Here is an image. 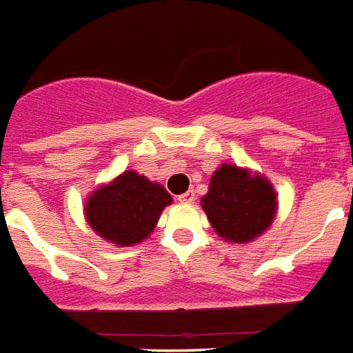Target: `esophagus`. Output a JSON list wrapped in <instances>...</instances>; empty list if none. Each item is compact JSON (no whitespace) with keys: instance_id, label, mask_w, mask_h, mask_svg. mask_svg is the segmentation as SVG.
Listing matches in <instances>:
<instances>
[{"instance_id":"1","label":"esophagus","mask_w":353,"mask_h":353,"mask_svg":"<svg viewBox=\"0 0 353 353\" xmlns=\"http://www.w3.org/2000/svg\"><path fill=\"white\" fill-rule=\"evenodd\" d=\"M179 202H182V204H191V202H193L194 200V191L193 190H190V191H185V193H182L179 196Z\"/></svg>"}]
</instances>
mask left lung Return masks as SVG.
<instances>
[{"label":"left lung","instance_id":"obj_1","mask_svg":"<svg viewBox=\"0 0 353 353\" xmlns=\"http://www.w3.org/2000/svg\"><path fill=\"white\" fill-rule=\"evenodd\" d=\"M200 202L216 235L236 244L262 235L277 213V193L272 182L231 163H222L211 174L210 191Z\"/></svg>","mask_w":353,"mask_h":353}]
</instances>
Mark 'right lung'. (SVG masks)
<instances>
[{
	"mask_svg": "<svg viewBox=\"0 0 353 353\" xmlns=\"http://www.w3.org/2000/svg\"><path fill=\"white\" fill-rule=\"evenodd\" d=\"M171 194L159 182L137 171L98 188L85 202V219L92 231L118 246H134L153 233Z\"/></svg>",
	"mask_w": 353,
	"mask_h": 353,
	"instance_id": "add662e5",
	"label": "right lung"
}]
</instances>
